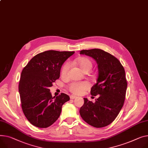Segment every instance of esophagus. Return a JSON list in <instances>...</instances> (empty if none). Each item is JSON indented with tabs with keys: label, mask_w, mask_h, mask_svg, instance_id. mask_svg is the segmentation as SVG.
Wrapping results in <instances>:
<instances>
[{
	"label": "esophagus",
	"mask_w": 148,
	"mask_h": 148,
	"mask_svg": "<svg viewBox=\"0 0 148 148\" xmlns=\"http://www.w3.org/2000/svg\"><path fill=\"white\" fill-rule=\"evenodd\" d=\"M77 97L75 96H74V95H71L70 96V99H75Z\"/></svg>",
	"instance_id": "obj_1"
}]
</instances>
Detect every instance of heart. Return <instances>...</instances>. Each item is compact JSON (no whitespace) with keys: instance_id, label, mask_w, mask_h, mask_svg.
I'll use <instances>...</instances> for the list:
<instances>
[{"instance_id":"obj_1","label":"heart","mask_w":148,"mask_h":148,"mask_svg":"<svg viewBox=\"0 0 148 148\" xmlns=\"http://www.w3.org/2000/svg\"><path fill=\"white\" fill-rule=\"evenodd\" d=\"M77 62L84 71H90L92 68L93 64L89 59L83 58L78 59ZM70 62H66L62 68L61 73L63 75L67 74L70 70ZM90 87V84L87 82H73L68 85V90L71 93L75 95H80L83 93L84 91L87 90Z\"/></svg>"}]
</instances>
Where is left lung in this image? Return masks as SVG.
Returning <instances> with one entry per match:
<instances>
[{"instance_id":"left-lung-1","label":"left lung","mask_w":148,"mask_h":148,"mask_svg":"<svg viewBox=\"0 0 148 148\" xmlns=\"http://www.w3.org/2000/svg\"><path fill=\"white\" fill-rule=\"evenodd\" d=\"M80 52L93 58L97 64L98 76L90 94L99 96L95 103L84 98L80 114L87 124L96 128L103 127L114 121L124 105L127 87L124 68L116 58L101 49Z\"/></svg>"}]
</instances>
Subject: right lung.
Segmentation results:
<instances>
[{
  "mask_svg": "<svg viewBox=\"0 0 148 148\" xmlns=\"http://www.w3.org/2000/svg\"><path fill=\"white\" fill-rule=\"evenodd\" d=\"M74 52L47 51L34 56L23 68L19 83L22 110L27 119L38 128L53 124L70 97H52L49 87L60 77L64 62Z\"/></svg>",
  "mask_w": 148,
  "mask_h": 148,
  "instance_id": "add662e5",
  "label": "right lung"
}]
</instances>
